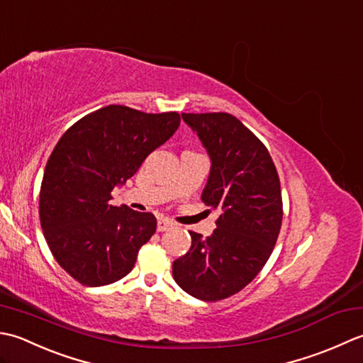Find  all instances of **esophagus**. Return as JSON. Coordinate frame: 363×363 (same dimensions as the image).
Wrapping results in <instances>:
<instances>
[{"label":"esophagus","instance_id":"obj_1","mask_svg":"<svg viewBox=\"0 0 363 363\" xmlns=\"http://www.w3.org/2000/svg\"><path fill=\"white\" fill-rule=\"evenodd\" d=\"M175 224L172 223V220L169 219H160L158 220V225H157V230L158 232H164V230H169V228H172Z\"/></svg>","mask_w":363,"mask_h":363}]
</instances>
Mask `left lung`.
<instances>
[{"label": "left lung", "mask_w": 363, "mask_h": 363, "mask_svg": "<svg viewBox=\"0 0 363 363\" xmlns=\"http://www.w3.org/2000/svg\"><path fill=\"white\" fill-rule=\"evenodd\" d=\"M211 160L202 191L219 210L208 238L189 232L191 249L172 264L182 290L202 301H220L252 282L276 246L282 225V192L268 149L228 113L182 114Z\"/></svg>", "instance_id": "obj_1"}]
</instances>
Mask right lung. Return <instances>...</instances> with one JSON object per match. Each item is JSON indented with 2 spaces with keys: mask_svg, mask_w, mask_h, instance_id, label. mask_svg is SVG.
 I'll return each mask as SVG.
<instances>
[{
  "mask_svg": "<svg viewBox=\"0 0 363 363\" xmlns=\"http://www.w3.org/2000/svg\"><path fill=\"white\" fill-rule=\"evenodd\" d=\"M179 113L109 105L84 116L51 152L40 186V225L64 271L87 286L117 282L157 230L152 213L109 205L111 191L171 138Z\"/></svg>",
  "mask_w": 363,
  "mask_h": 363,
  "instance_id": "right-lung-1",
  "label": "right lung"
}]
</instances>
